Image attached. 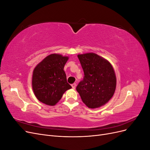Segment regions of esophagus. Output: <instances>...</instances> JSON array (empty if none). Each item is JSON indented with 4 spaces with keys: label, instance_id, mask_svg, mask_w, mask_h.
<instances>
[{
    "label": "esophagus",
    "instance_id": "34e87169",
    "mask_svg": "<svg viewBox=\"0 0 150 150\" xmlns=\"http://www.w3.org/2000/svg\"><path fill=\"white\" fill-rule=\"evenodd\" d=\"M71 86H72V89H75L76 88V83H74V84H72V85H71Z\"/></svg>",
    "mask_w": 150,
    "mask_h": 150
}]
</instances>
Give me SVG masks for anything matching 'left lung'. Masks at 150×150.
<instances>
[{"instance_id":"1","label":"left lung","mask_w":150,"mask_h":150,"mask_svg":"<svg viewBox=\"0 0 150 150\" xmlns=\"http://www.w3.org/2000/svg\"><path fill=\"white\" fill-rule=\"evenodd\" d=\"M78 57L84 76L77 86V91L89 108L104 105L113 96L116 87V77L112 65L93 52L78 54Z\"/></svg>"}]
</instances>
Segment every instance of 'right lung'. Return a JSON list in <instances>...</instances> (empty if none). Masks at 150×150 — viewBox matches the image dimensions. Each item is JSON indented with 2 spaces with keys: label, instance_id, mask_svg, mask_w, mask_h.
Returning <instances> with one entry per match:
<instances>
[{
  "label": "right lung",
  "instance_id": "obj_1",
  "mask_svg": "<svg viewBox=\"0 0 150 150\" xmlns=\"http://www.w3.org/2000/svg\"><path fill=\"white\" fill-rule=\"evenodd\" d=\"M69 57L51 54L45 57L34 68L32 87L39 101L48 106H54L63 94L72 88L67 82L64 67Z\"/></svg>",
  "mask_w": 150,
  "mask_h": 150
}]
</instances>
